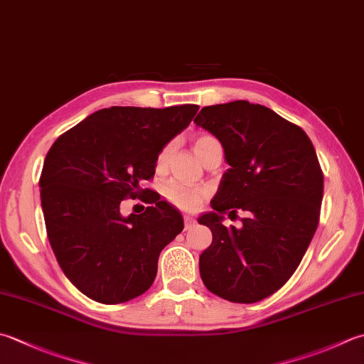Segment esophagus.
Masks as SVG:
<instances>
[{
  "label": "esophagus",
  "mask_w": 364,
  "mask_h": 364,
  "mask_svg": "<svg viewBox=\"0 0 364 364\" xmlns=\"http://www.w3.org/2000/svg\"><path fill=\"white\" fill-rule=\"evenodd\" d=\"M196 223V219L194 218H191V216H184V229H191V225Z\"/></svg>",
  "instance_id": "esophagus-1"
}]
</instances>
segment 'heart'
Masks as SVG:
<instances>
[{
	"instance_id": "obj_1",
	"label": "heart",
	"mask_w": 364,
	"mask_h": 364,
	"mask_svg": "<svg viewBox=\"0 0 364 364\" xmlns=\"http://www.w3.org/2000/svg\"><path fill=\"white\" fill-rule=\"evenodd\" d=\"M213 144H218V140L210 134H200L197 135V137H194V140H192V148H194L197 158L200 159L203 153ZM172 151H173V144H167L161 149L158 153V158H156V170H159V172L166 170L170 156H172ZM162 192H164V197H166L170 203L183 211H196L198 206L202 205L203 198L206 197V191L203 188L189 186V184H184L178 180L167 183L166 186H164Z\"/></svg>"
}]
</instances>
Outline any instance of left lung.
<instances>
[{
  "label": "left lung",
  "mask_w": 364,
  "mask_h": 364,
  "mask_svg": "<svg viewBox=\"0 0 364 364\" xmlns=\"http://www.w3.org/2000/svg\"><path fill=\"white\" fill-rule=\"evenodd\" d=\"M194 123L218 137L230 166L215 211L198 219L213 233L202 281L224 300L257 303L290 279L317 230L323 173L314 145L300 126L247 101L203 107ZM238 212V230L222 224Z\"/></svg>",
  "instance_id": "obj_1"
}]
</instances>
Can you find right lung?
<instances>
[{
    "instance_id": "obj_1",
    "label": "right lung",
    "mask_w": 364,
    "mask_h": 364,
    "mask_svg": "<svg viewBox=\"0 0 364 364\" xmlns=\"http://www.w3.org/2000/svg\"><path fill=\"white\" fill-rule=\"evenodd\" d=\"M198 105L110 107L61 134L39 178L47 237L63 273L102 304L132 300L151 287L159 254L183 230V218L144 183L158 153L189 126ZM127 198L149 203L123 218Z\"/></svg>"
}]
</instances>
